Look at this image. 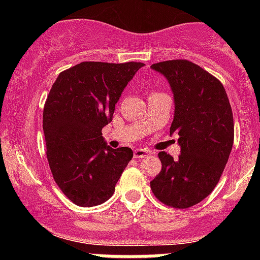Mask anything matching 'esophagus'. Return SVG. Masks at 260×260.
I'll list each match as a JSON object with an SVG mask.
<instances>
[{
    "label": "esophagus",
    "mask_w": 260,
    "mask_h": 260,
    "mask_svg": "<svg viewBox=\"0 0 260 260\" xmlns=\"http://www.w3.org/2000/svg\"><path fill=\"white\" fill-rule=\"evenodd\" d=\"M149 152L147 149H142V148H138L135 149V158H145L146 156H148Z\"/></svg>",
    "instance_id": "34e87169"
}]
</instances>
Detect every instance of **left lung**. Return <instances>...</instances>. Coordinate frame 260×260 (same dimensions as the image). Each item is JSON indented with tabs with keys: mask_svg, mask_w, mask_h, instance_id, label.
Returning a JSON list of instances; mask_svg holds the SVG:
<instances>
[{
	"mask_svg": "<svg viewBox=\"0 0 260 260\" xmlns=\"http://www.w3.org/2000/svg\"><path fill=\"white\" fill-rule=\"evenodd\" d=\"M169 80L175 98L170 135H179L181 153L159 152L162 170L151 181L153 195L167 206L187 209L219 182L234 142V119L219 79L185 59L152 64Z\"/></svg>",
	"mask_w": 260,
	"mask_h": 260,
	"instance_id": "8db88e82",
	"label": "left lung"
}]
</instances>
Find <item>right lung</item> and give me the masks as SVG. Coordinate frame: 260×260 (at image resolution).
Returning a JSON list of instances; mask_svg holds the SVG:
<instances>
[{
	"label": "right lung",
	"mask_w": 260,
	"mask_h": 260,
	"mask_svg": "<svg viewBox=\"0 0 260 260\" xmlns=\"http://www.w3.org/2000/svg\"><path fill=\"white\" fill-rule=\"evenodd\" d=\"M143 65L83 61L60 73L50 89L43 113L46 157L55 182L75 205L108 200L132 159L128 147L107 146L102 128L112 122L122 91Z\"/></svg>",
	"instance_id": "right-lung-1"
}]
</instances>
